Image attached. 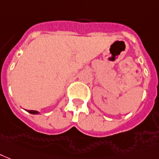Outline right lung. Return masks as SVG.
<instances>
[{
  "instance_id": "1",
  "label": "right lung",
  "mask_w": 159,
  "mask_h": 159,
  "mask_svg": "<svg viewBox=\"0 0 159 159\" xmlns=\"http://www.w3.org/2000/svg\"><path fill=\"white\" fill-rule=\"evenodd\" d=\"M29 113H32V114H38L39 112H37V111H35V110H27Z\"/></svg>"
}]
</instances>
